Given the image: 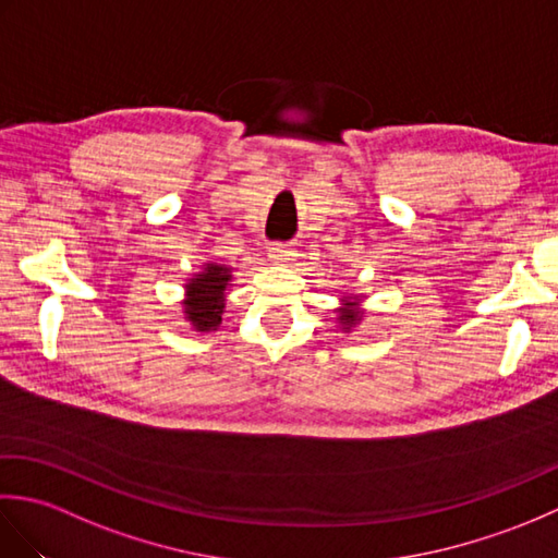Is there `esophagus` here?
<instances>
[{
    "instance_id": "esophagus-1",
    "label": "esophagus",
    "mask_w": 558,
    "mask_h": 558,
    "mask_svg": "<svg viewBox=\"0 0 558 558\" xmlns=\"http://www.w3.org/2000/svg\"><path fill=\"white\" fill-rule=\"evenodd\" d=\"M292 256H294L292 244L276 242V244L268 246V258L276 260V264H288V260H292Z\"/></svg>"
}]
</instances>
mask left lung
Masks as SVG:
<instances>
[{"instance_id": "obj_1", "label": "left lung", "mask_w": 558, "mask_h": 558, "mask_svg": "<svg viewBox=\"0 0 558 558\" xmlns=\"http://www.w3.org/2000/svg\"><path fill=\"white\" fill-rule=\"evenodd\" d=\"M352 300H357V298H342V306H340V310H336L338 312V324H340L342 330H345V333H350V330L362 322V314H364L360 310V302H352Z\"/></svg>"}]
</instances>
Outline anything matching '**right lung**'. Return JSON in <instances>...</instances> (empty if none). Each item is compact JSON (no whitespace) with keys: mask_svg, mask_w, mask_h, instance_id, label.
Segmentation results:
<instances>
[{"mask_svg":"<svg viewBox=\"0 0 558 558\" xmlns=\"http://www.w3.org/2000/svg\"><path fill=\"white\" fill-rule=\"evenodd\" d=\"M230 282L232 268L218 260H208L184 282V318L196 333H210L222 324Z\"/></svg>","mask_w":558,"mask_h":558,"instance_id":"add662e5","label":"right lung"}]
</instances>
